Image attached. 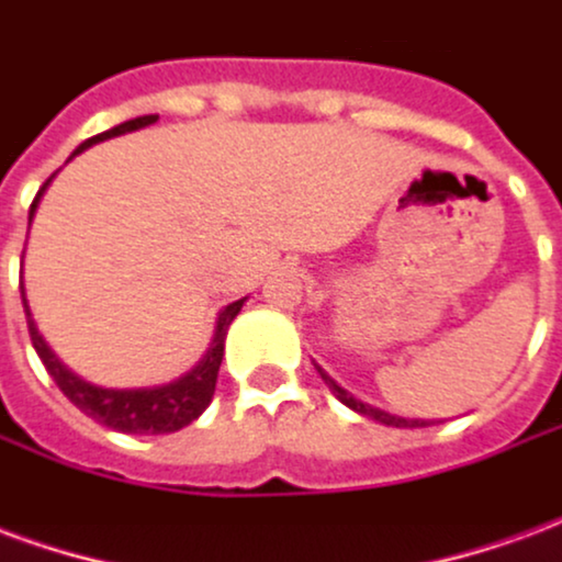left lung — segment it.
Listing matches in <instances>:
<instances>
[{
    "instance_id": "1",
    "label": "left lung",
    "mask_w": 562,
    "mask_h": 562,
    "mask_svg": "<svg viewBox=\"0 0 562 562\" xmlns=\"http://www.w3.org/2000/svg\"><path fill=\"white\" fill-rule=\"evenodd\" d=\"M318 373H322V379H325V385L334 391V397H337V401L346 403V406H349V409H355V413H361V415H367V418H373V422L389 424V427H427V424H430V422H422V418H401V415L382 413V409H376V406H367V403L355 401L349 391H342L340 385H337V382H334V379L325 373V370H318Z\"/></svg>"
}]
</instances>
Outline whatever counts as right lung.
I'll use <instances>...</instances> for the list:
<instances>
[{
	"label": "right lung",
	"mask_w": 562,
	"mask_h": 562,
	"mask_svg": "<svg viewBox=\"0 0 562 562\" xmlns=\"http://www.w3.org/2000/svg\"><path fill=\"white\" fill-rule=\"evenodd\" d=\"M159 116H135L128 123H120V126L108 128L102 135L95 138L83 140L75 153H83L92 144L99 140L116 138V135H126V132H135V128L153 126ZM54 180V177H50ZM47 180V183H50ZM47 183L38 189V195L32 201L30 207V222L32 213L38 207V198L47 189ZM23 294V292H20ZM246 301V297H244ZM244 301H234L220 313V322H216V337L210 342L207 355L198 361L186 376L173 379L168 385H156V389H99V385H90L83 382L80 376H75L54 352L50 346L42 340V334L35 328V322L30 316V306H26V294H23V310H26V325H30V337L35 352L42 358V364L47 367V373L54 376V382L59 385V391L66 394L68 401L78 406L80 413L90 415L104 427L111 430H120V434H173L180 430L186 424H192L198 415L204 413L213 401V391H216V379H220V364H222V352H225V334H228V325L234 322V316L240 313Z\"/></svg>",
	"instance_id": "1"
}]
</instances>
